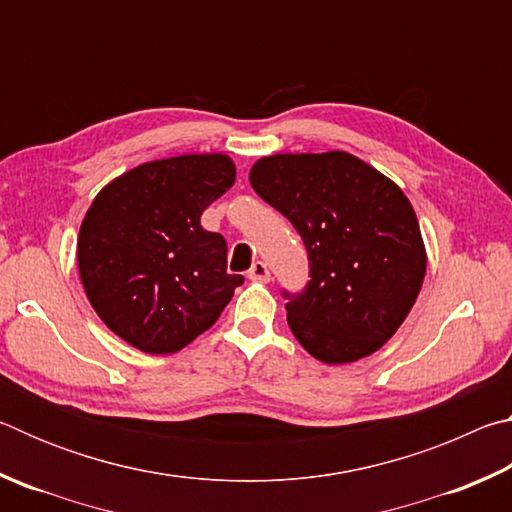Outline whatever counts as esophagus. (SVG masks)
Instances as JSON below:
<instances>
[{
  "instance_id": "obj_1",
  "label": "esophagus",
  "mask_w": 512,
  "mask_h": 512,
  "mask_svg": "<svg viewBox=\"0 0 512 512\" xmlns=\"http://www.w3.org/2000/svg\"><path fill=\"white\" fill-rule=\"evenodd\" d=\"M248 277L253 282H262L264 284V282L271 280V271H268V266L264 262H255L253 268H250V271H248Z\"/></svg>"
}]
</instances>
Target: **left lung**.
<instances>
[{
	"label": "left lung",
	"instance_id": "1",
	"mask_svg": "<svg viewBox=\"0 0 512 512\" xmlns=\"http://www.w3.org/2000/svg\"><path fill=\"white\" fill-rule=\"evenodd\" d=\"M250 185L307 246V289L284 293L298 343L323 363L377 352L409 316L427 273L409 198L345 151L266 155L250 169Z\"/></svg>",
	"mask_w": 512,
	"mask_h": 512
}]
</instances>
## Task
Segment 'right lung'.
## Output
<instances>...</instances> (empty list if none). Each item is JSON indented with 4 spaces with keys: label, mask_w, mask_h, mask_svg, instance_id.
<instances>
[{
    "label": "right lung",
    "mask_w": 512,
    "mask_h": 512,
    "mask_svg": "<svg viewBox=\"0 0 512 512\" xmlns=\"http://www.w3.org/2000/svg\"><path fill=\"white\" fill-rule=\"evenodd\" d=\"M225 153L144 162L101 189L76 241L92 309L146 354L183 350L210 329L244 284L228 273V246L201 214L235 185Z\"/></svg>",
    "instance_id": "right-lung-1"
}]
</instances>
